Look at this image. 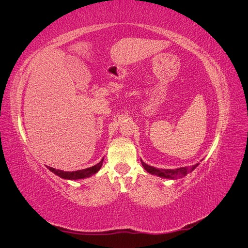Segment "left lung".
Returning a JSON list of instances; mask_svg holds the SVG:
<instances>
[{
    "mask_svg": "<svg viewBox=\"0 0 248 248\" xmlns=\"http://www.w3.org/2000/svg\"><path fill=\"white\" fill-rule=\"evenodd\" d=\"M140 161H141L142 167H144V169L149 172V174L156 175V176L161 177V178H166V179H171V180L185 177L187 174H189V172H191L194 169L199 166V163H197L192 167H183V168H179V169H175V170H169V169L164 170V169H156L154 167L149 166V164L145 163L141 159H140Z\"/></svg>",
    "mask_w": 248,
    "mask_h": 248,
    "instance_id": "obj_1",
    "label": "left lung"
}]
</instances>
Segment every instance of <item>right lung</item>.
<instances>
[{"instance_id": "right-lung-1", "label": "right lung", "mask_w": 248, "mask_h": 248, "mask_svg": "<svg viewBox=\"0 0 248 248\" xmlns=\"http://www.w3.org/2000/svg\"><path fill=\"white\" fill-rule=\"evenodd\" d=\"M103 159H104V158H102V159L100 160V162L95 164L94 167L88 168V169H84V170H74V171H64V170H56V169L50 168V167H47V169H48L50 171L54 172L55 175L59 176L60 178H62V179H66V180L85 179V178L91 177L92 175L96 174V172L100 170V168L102 167Z\"/></svg>"}]
</instances>
